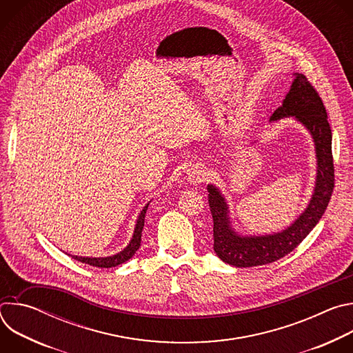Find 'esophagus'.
<instances>
[{
    "label": "esophagus",
    "instance_id": "esophagus-1",
    "mask_svg": "<svg viewBox=\"0 0 353 353\" xmlns=\"http://www.w3.org/2000/svg\"><path fill=\"white\" fill-rule=\"evenodd\" d=\"M188 181L191 184H198V183H203L208 179V174H207V170L201 166H192L191 169H188Z\"/></svg>",
    "mask_w": 353,
    "mask_h": 353
}]
</instances>
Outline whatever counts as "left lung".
I'll use <instances>...</instances> for the list:
<instances>
[{
	"instance_id": "8db88e82",
	"label": "left lung",
	"mask_w": 353,
	"mask_h": 353,
	"mask_svg": "<svg viewBox=\"0 0 353 353\" xmlns=\"http://www.w3.org/2000/svg\"><path fill=\"white\" fill-rule=\"evenodd\" d=\"M293 117L313 137L317 158L314 192L307 208L285 230L265 236H241L233 230L226 199L214 184H208V203L214 219V250L233 267H257L274 263L293 251L313 230L328 207L334 190L332 134L327 110L313 85L303 74H294L292 86L270 121Z\"/></svg>"
}]
</instances>
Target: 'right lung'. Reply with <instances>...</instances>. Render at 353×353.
Segmentation results:
<instances>
[{"label":"right lung","mask_w":353,"mask_h":353,"mask_svg":"<svg viewBox=\"0 0 353 353\" xmlns=\"http://www.w3.org/2000/svg\"><path fill=\"white\" fill-rule=\"evenodd\" d=\"M148 205L149 204H146L143 207V210L141 211V214H139V216L137 219L131 241L128 243V245L124 250L120 251V253H117L114 256H110V257H97V259L94 257V259H92V257L72 256V259H75V260H78L81 263H85L88 265H92V267H99V268H112V267H117V265L128 261L135 254V251L141 245V236H142V229H143V223H145V214H146Z\"/></svg>","instance_id":"obj_1"}]
</instances>
